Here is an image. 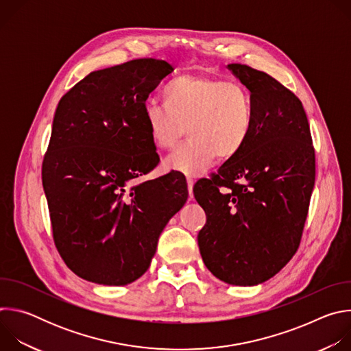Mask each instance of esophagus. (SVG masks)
I'll list each match as a JSON object with an SVG mask.
<instances>
[{
    "mask_svg": "<svg viewBox=\"0 0 351 351\" xmlns=\"http://www.w3.org/2000/svg\"><path fill=\"white\" fill-rule=\"evenodd\" d=\"M193 186H194V179L187 178V187H189V199H193Z\"/></svg>",
    "mask_w": 351,
    "mask_h": 351,
    "instance_id": "obj_1",
    "label": "esophagus"
}]
</instances>
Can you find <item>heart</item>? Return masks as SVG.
<instances>
[{"label":"heart","instance_id":"b5f03b06","mask_svg":"<svg viewBox=\"0 0 351 351\" xmlns=\"http://www.w3.org/2000/svg\"><path fill=\"white\" fill-rule=\"evenodd\" d=\"M164 106L147 104L143 119L158 149L172 148L184 134L189 140L164 161L167 171L197 176L217 157L237 156L254 125L253 98L239 82L184 73L162 88Z\"/></svg>","mask_w":351,"mask_h":351}]
</instances>
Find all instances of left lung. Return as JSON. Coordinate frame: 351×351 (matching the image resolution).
<instances>
[{
  "mask_svg": "<svg viewBox=\"0 0 351 351\" xmlns=\"http://www.w3.org/2000/svg\"><path fill=\"white\" fill-rule=\"evenodd\" d=\"M228 69L252 93L254 125L237 156L194 184L207 215L197 240L215 278L256 286L297 252L315 182V153L303 104L290 90L247 65Z\"/></svg>",
  "mask_w": 351,
  "mask_h": 351,
  "instance_id": "1",
  "label": "left lung"
}]
</instances>
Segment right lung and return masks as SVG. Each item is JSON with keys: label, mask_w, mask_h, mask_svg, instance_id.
Instances as JSON below:
<instances>
[{"label": "right lung", "mask_w": 351, "mask_h": 351, "mask_svg": "<svg viewBox=\"0 0 351 351\" xmlns=\"http://www.w3.org/2000/svg\"><path fill=\"white\" fill-rule=\"evenodd\" d=\"M172 71L161 60H133L88 73L58 103L43 187L58 252L84 280L125 286L138 279L186 203L179 173L134 183L160 162L143 112Z\"/></svg>", "instance_id": "right-lung-1"}]
</instances>
